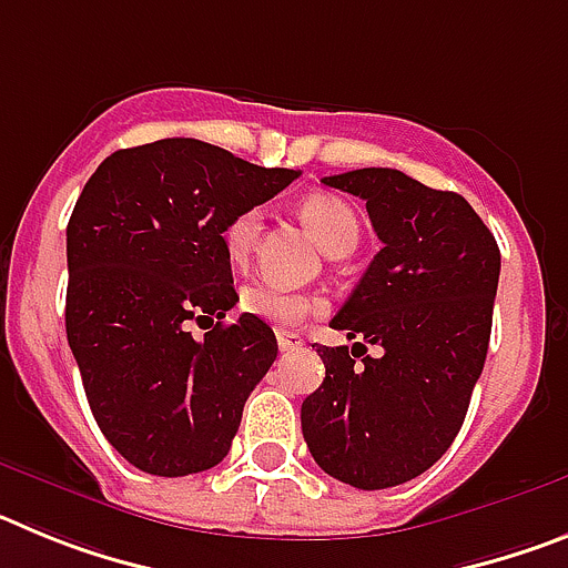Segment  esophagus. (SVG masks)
Listing matches in <instances>:
<instances>
[{
	"label": "esophagus",
	"instance_id": "esophagus-1",
	"mask_svg": "<svg viewBox=\"0 0 568 568\" xmlns=\"http://www.w3.org/2000/svg\"><path fill=\"white\" fill-rule=\"evenodd\" d=\"M278 349L281 353H293V349H298L301 344H304V341H301V335H295V333H287V329H278Z\"/></svg>",
	"mask_w": 568,
	"mask_h": 568
}]
</instances>
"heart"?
I'll return each mask as SVG.
<instances>
[{
    "mask_svg": "<svg viewBox=\"0 0 568 568\" xmlns=\"http://www.w3.org/2000/svg\"><path fill=\"white\" fill-rule=\"evenodd\" d=\"M301 219L315 235L321 247L327 250L329 255H346L358 244V215L353 207L333 193H310L298 207ZM261 215L258 207H247L235 213L224 227V250L233 264H247L253 255L255 241L261 235ZM324 307V301L318 295L298 293L275 281H253L247 287L241 290V310L261 321L278 324V327H295L307 315L318 313Z\"/></svg>",
    "mask_w": 568,
    "mask_h": 568,
    "instance_id": "b5f03b06",
    "label": "heart"
}]
</instances>
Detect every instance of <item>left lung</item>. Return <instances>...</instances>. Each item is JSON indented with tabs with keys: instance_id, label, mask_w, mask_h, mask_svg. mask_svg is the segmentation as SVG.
I'll return each mask as SVG.
<instances>
[{
	"instance_id": "8db88e82",
	"label": "left lung",
	"mask_w": 568,
	"mask_h": 568,
	"mask_svg": "<svg viewBox=\"0 0 568 568\" xmlns=\"http://www.w3.org/2000/svg\"><path fill=\"white\" fill-rule=\"evenodd\" d=\"M324 184L364 199L384 247L329 321L353 349H315L327 378L301 404V433L335 480L386 489L429 469L464 424L489 349L500 250L464 195L400 170Z\"/></svg>"
}]
</instances>
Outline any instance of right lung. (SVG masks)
I'll list each match as a JSON object with an SVG mask.
<instances>
[{
  "label": "right lung",
  "mask_w": 568,
  "mask_h": 568,
  "mask_svg": "<svg viewBox=\"0 0 568 568\" xmlns=\"http://www.w3.org/2000/svg\"><path fill=\"white\" fill-rule=\"evenodd\" d=\"M298 170L258 168L199 139L115 150L68 222V344L115 453L148 475L222 464L244 400L278 355L273 329L235 307L224 227ZM219 317L202 342L189 321Z\"/></svg>",
  "instance_id": "obj_1"
}]
</instances>
